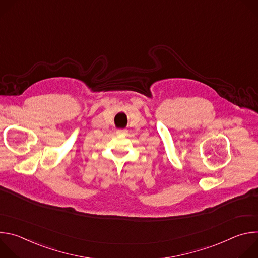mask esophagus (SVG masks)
<instances>
[{
    "label": "esophagus",
    "instance_id": "obj_1",
    "mask_svg": "<svg viewBox=\"0 0 258 258\" xmlns=\"http://www.w3.org/2000/svg\"><path fill=\"white\" fill-rule=\"evenodd\" d=\"M126 132H127L126 130H119V131H117L116 133H117V134H124V133H126Z\"/></svg>",
    "mask_w": 258,
    "mask_h": 258
}]
</instances>
